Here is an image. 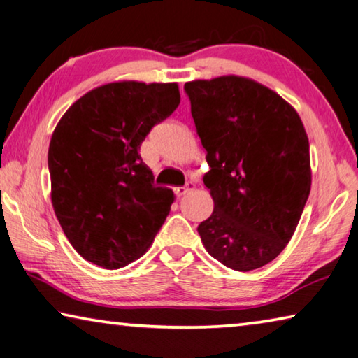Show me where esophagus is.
<instances>
[{
	"label": "esophagus",
	"instance_id": "34e87169",
	"mask_svg": "<svg viewBox=\"0 0 358 358\" xmlns=\"http://www.w3.org/2000/svg\"><path fill=\"white\" fill-rule=\"evenodd\" d=\"M193 189H195V184H193V182H187L184 187H178V189H176V195H178V196L187 195V193L192 192Z\"/></svg>",
	"mask_w": 358,
	"mask_h": 358
}]
</instances>
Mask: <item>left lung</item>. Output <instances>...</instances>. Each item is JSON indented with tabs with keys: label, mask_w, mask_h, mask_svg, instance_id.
Masks as SVG:
<instances>
[{
	"label": "left lung",
	"mask_w": 358,
	"mask_h": 358,
	"mask_svg": "<svg viewBox=\"0 0 358 358\" xmlns=\"http://www.w3.org/2000/svg\"><path fill=\"white\" fill-rule=\"evenodd\" d=\"M184 90L210 168L203 182L214 213L198 225L201 241L228 268H262L294 236L311 192L303 122L276 92L241 76Z\"/></svg>",
	"instance_id": "1"
}]
</instances>
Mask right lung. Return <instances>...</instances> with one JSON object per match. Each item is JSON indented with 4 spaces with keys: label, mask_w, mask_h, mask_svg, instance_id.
Returning <instances> with one entry per match:
<instances>
[{
    "label": "right lung",
    "mask_w": 358,
    "mask_h": 358,
    "mask_svg": "<svg viewBox=\"0 0 358 358\" xmlns=\"http://www.w3.org/2000/svg\"><path fill=\"white\" fill-rule=\"evenodd\" d=\"M179 103L174 82H110L80 96L57 124L47 155L52 206L87 262L117 269L150 248L174 193L154 184L139 148Z\"/></svg>",
    "instance_id": "right-lung-1"
}]
</instances>
